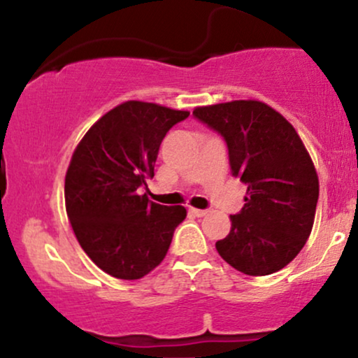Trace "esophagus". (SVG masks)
Segmentation results:
<instances>
[{"mask_svg": "<svg viewBox=\"0 0 358 358\" xmlns=\"http://www.w3.org/2000/svg\"><path fill=\"white\" fill-rule=\"evenodd\" d=\"M188 212L192 213V215H195V217H203V215H207L208 213V210H202V208H188Z\"/></svg>", "mask_w": 358, "mask_h": 358, "instance_id": "34e87169", "label": "esophagus"}]
</instances>
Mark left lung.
<instances>
[{"mask_svg": "<svg viewBox=\"0 0 358 358\" xmlns=\"http://www.w3.org/2000/svg\"><path fill=\"white\" fill-rule=\"evenodd\" d=\"M224 138L232 176L248 185L242 210L217 241L220 257L249 276H266L298 256L313 227L318 175L301 138L278 110L232 101L193 110Z\"/></svg>", "mask_w": 358, "mask_h": 358, "instance_id": "obj_1", "label": "left lung"}]
</instances>
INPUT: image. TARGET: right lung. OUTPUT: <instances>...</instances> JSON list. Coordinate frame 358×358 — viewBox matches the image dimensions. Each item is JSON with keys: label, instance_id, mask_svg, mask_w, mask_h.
<instances>
[{"label": "right lung", "instance_id": "obj_1", "mask_svg": "<svg viewBox=\"0 0 358 358\" xmlns=\"http://www.w3.org/2000/svg\"><path fill=\"white\" fill-rule=\"evenodd\" d=\"M190 116L151 102L110 109L82 138L65 175L73 234L96 266L117 279H139L166 256L187 210L138 195L155 176L159 145Z\"/></svg>", "mask_w": 358, "mask_h": 358}]
</instances>
